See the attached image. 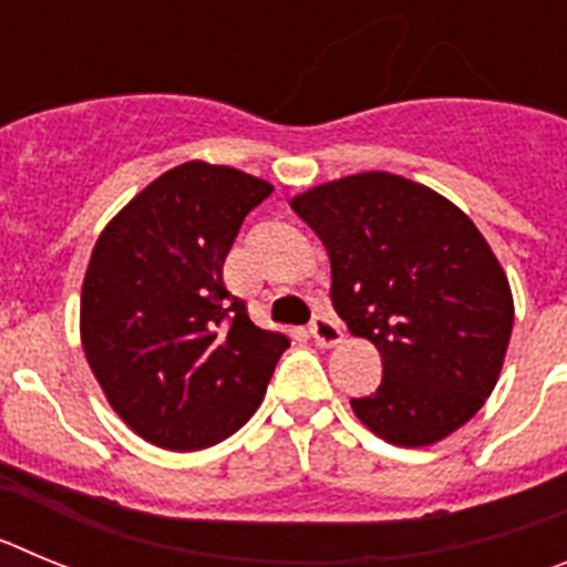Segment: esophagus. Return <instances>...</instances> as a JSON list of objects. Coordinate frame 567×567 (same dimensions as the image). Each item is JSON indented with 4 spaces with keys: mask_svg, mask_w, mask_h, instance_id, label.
Here are the masks:
<instances>
[{
    "mask_svg": "<svg viewBox=\"0 0 567 567\" xmlns=\"http://www.w3.org/2000/svg\"><path fill=\"white\" fill-rule=\"evenodd\" d=\"M309 334H312L315 343L318 346H334V343H340V338H343V332H340V323L327 312L315 315L312 323H309Z\"/></svg>",
    "mask_w": 567,
    "mask_h": 567,
    "instance_id": "34e87169",
    "label": "esophagus"
}]
</instances>
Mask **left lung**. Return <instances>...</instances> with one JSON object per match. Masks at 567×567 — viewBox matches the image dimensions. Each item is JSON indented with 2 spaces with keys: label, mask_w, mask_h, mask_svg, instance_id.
Listing matches in <instances>:
<instances>
[{
  "label": "left lung",
  "mask_w": 567,
  "mask_h": 567,
  "mask_svg": "<svg viewBox=\"0 0 567 567\" xmlns=\"http://www.w3.org/2000/svg\"><path fill=\"white\" fill-rule=\"evenodd\" d=\"M332 260V307L383 360L352 409L394 445H432L480 412L514 327L508 278L452 202L392 173L292 198Z\"/></svg>",
  "instance_id": "8db88e82"
}]
</instances>
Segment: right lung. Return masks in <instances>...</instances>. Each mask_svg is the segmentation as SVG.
Listing matches in <instances>:
<instances>
[{
	"instance_id": "1",
	"label": "right lung",
	"mask_w": 567,
	"mask_h": 567,
	"mask_svg": "<svg viewBox=\"0 0 567 567\" xmlns=\"http://www.w3.org/2000/svg\"><path fill=\"white\" fill-rule=\"evenodd\" d=\"M272 184L233 167L167 169L99 235L82 346L118 417L153 445L198 452L255 414L289 340L255 327L224 258Z\"/></svg>"
}]
</instances>
